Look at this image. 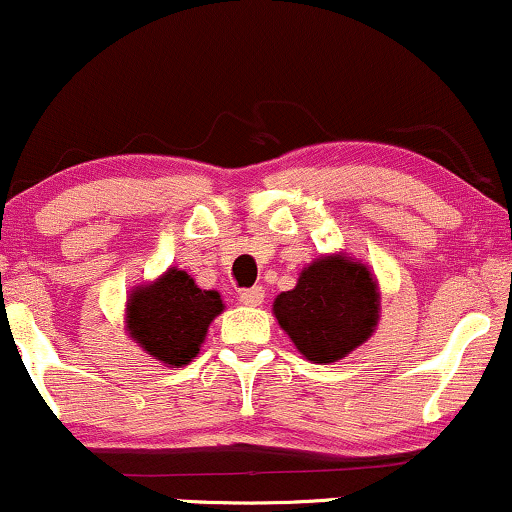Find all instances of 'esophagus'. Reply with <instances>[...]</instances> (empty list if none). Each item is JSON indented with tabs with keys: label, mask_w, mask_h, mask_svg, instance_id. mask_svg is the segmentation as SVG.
Masks as SVG:
<instances>
[{
	"label": "esophagus",
	"mask_w": 512,
	"mask_h": 512,
	"mask_svg": "<svg viewBox=\"0 0 512 512\" xmlns=\"http://www.w3.org/2000/svg\"><path fill=\"white\" fill-rule=\"evenodd\" d=\"M263 298H265L263 286H251V289H242V291H240V303H242V305L256 307V305L263 303Z\"/></svg>",
	"instance_id": "esophagus-1"
}]
</instances>
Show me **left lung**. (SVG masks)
I'll return each mask as SVG.
<instances>
[{
    "label": "left lung",
    "instance_id": "left-lung-1",
    "mask_svg": "<svg viewBox=\"0 0 512 512\" xmlns=\"http://www.w3.org/2000/svg\"><path fill=\"white\" fill-rule=\"evenodd\" d=\"M272 310L307 361L333 363L373 335L380 293L366 265L324 256L300 272L296 289L279 293Z\"/></svg>",
    "mask_w": 512,
    "mask_h": 512
}]
</instances>
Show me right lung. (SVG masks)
I'll return each instance as SVG.
<instances>
[{"instance_id":"obj_1","label":"right lung","mask_w":512,"mask_h":512,"mask_svg":"<svg viewBox=\"0 0 512 512\" xmlns=\"http://www.w3.org/2000/svg\"><path fill=\"white\" fill-rule=\"evenodd\" d=\"M223 312L216 291H202L184 270H167L128 300V331L144 352L167 366H186L200 352L207 328Z\"/></svg>"}]
</instances>
